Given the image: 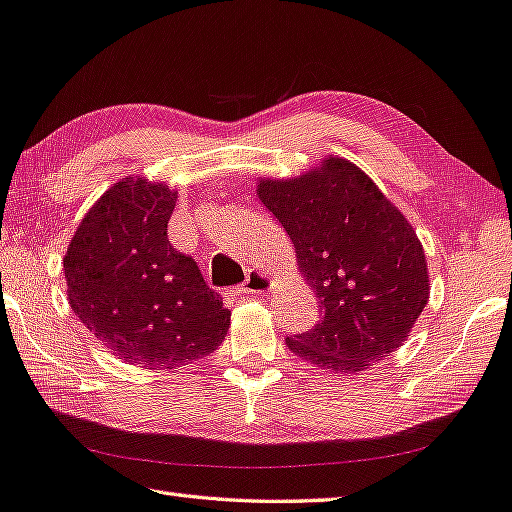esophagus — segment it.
Here are the masks:
<instances>
[{
	"mask_svg": "<svg viewBox=\"0 0 512 512\" xmlns=\"http://www.w3.org/2000/svg\"><path fill=\"white\" fill-rule=\"evenodd\" d=\"M270 290H272V277L264 270H248L246 281L240 288V292L244 294H266Z\"/></svg>",
	"mask_w": 512,
	"mask_h": 512,
	"instance_id": "obj_1",
	"label": "esophagus"
}]
</instances>
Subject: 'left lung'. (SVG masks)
<instances>
[{"mask_svg": "<svg viewBox=\"0 0 512 512\" xmlns=\"http://www.w3.org/2000/svg\"><path fill=\"white\" fill-rule=\"evenodd\" d=\"M259 200L294 244L323 318L285 338L299 358L360 373L399 349L430 299L423 246L358 165L329 157L290 181H259Z\"/></svg>", "mask_w": 512, "mask_h": 512, "instance_id": "obj_1", "label": "left lung"}]
</instances>
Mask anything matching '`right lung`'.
Instances as JSON below:
<instances>
[{
    "mask_svg": "<svg viewBox=\"0 0 512 512\" xmlns=\"http://www.w3.org/2000/svg\"><path fill=\"white\" fill-rule=\"evenodd\" d=\"M174 205L168 185L124 178L82 218L63 259L71 310L124 362L189 364L229 331L222 296L168 240Z\"/></svg>",
    "mask_w": 512,
    "mask_h": 512,
    "instance_id": "right-lung-1",
    "label": "right lung"
}]
</instances>
